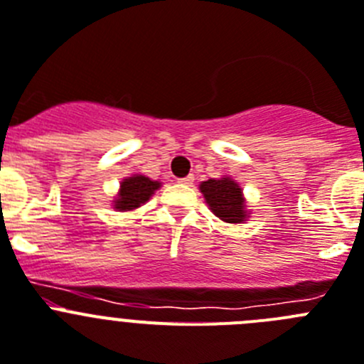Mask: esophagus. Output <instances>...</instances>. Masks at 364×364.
<instances>
[{
	"label": "esophagus",
	"mask_w": 364,
	"mask_h": 364,
	"mask_svg": "<svg viewBox=\"0 0 364 364\" xmlns=\"http://www.w3.org/2000/svg\"><path fill=\"white\" fill-rule=\"evenodd\" d=\"M179 183H181V185L190 186V185H192V183H194V176L190 174V176H186V178H181V179H179Z\"/></svg>",
	"instance_id": "1"
}]
</instances>
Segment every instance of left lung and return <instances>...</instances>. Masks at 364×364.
<instances>
[{
  "label": "left lung",
  "mask_w": 364,
  "mask_h": 364,
  "mask_svg": "<svg viewBox=\"0 0 364 364\" xmlns=\"http://www.w3.org/2000/svg\"><path fill=\"white\" fill-rule=\"evenodd\" d=\"M203 198L210 210L225 223L247 221L248 212L245 205L243 190L232 178L208 179L199 185Z\"/></svg>",
  "instance_id": "8db88e82"
}]
</instances>
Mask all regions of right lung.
I'll return each instance as SVG.
<instances>
[{
	"mask_svg": "<svg viewBox=\"0 0 364 364\" xmlns=\"http://www.w3.org/2000/svg\"><path fill=\"white\" fill-rule=\"evenodd\" d=\"M161 186L159 181H152L150 178L141 174H134L121 181V188L117 198L114 199L116 210H134L145 205L156 190Z\"/></svg>",
	"mask_w": 364,
	"mask_h": 364,
	"instance_id": "add662e5",
	"label": "right lung"
}]
</instances>
